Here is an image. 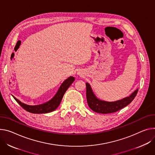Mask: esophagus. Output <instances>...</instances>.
Returning a JSON list of instances; mask_svg holds the SVG:
<instances>
[{"label": "esophagus", "mask_w": 155, "mask_h": 155, "mask_svg": "<svg viewBox=\"0 0 155 155\" xmlns=\"http://www.w3.org/2000/svg\"><path fill=\"white\" fill-rule=\"evenodd\" d=\"M78 74V75H81V74H80V72H78V74Z\"/></svg>", "instance_id": "obj_1"}]
</instances>
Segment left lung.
<instances>
[{
  "mask_svg": "<svg viewBox=\"0 0 155 155\" xmlns=\"http://www.w3.org/2000/svg\"><path fill=\"white\" fill-rule=\"evenodd\" d=\"M87 100L88 106L91 110L100 114H109L118 111L129 104L136 96L138 89L135 90L129 96L115 101H107L97 98L93 91L88 83H86Z\"/></svg>",
  "mask_w": 155,
  "mask_h": 155,
  "instance_id": "obj_1",
  "label": "left lung"
}]
</instances>
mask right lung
Instances as JSON below:
<instances>
[{"label":"right lung","instance_id":"1","mask_svg":"<svg viewBox=\"0 0 155 155\" xmlns=\"http://www.w3.org/2000/svg\"><path fill=\"white\" fill-rule=\"evenodd\" d=\"M75 78L74 77H69L67 78L60 86L59 90H58L57 93L54 96V97L51 99L49 101L37 105H28L25 104L18 99L13 96V98L16 100V101L26 110L28 112H31L33 114H46L49 113V112H52L55 110L58 107L61 102L62 101V97L69 88V87L72 85V83L74 81Z\"/></svg>","mask_w":155,"mask_h":155}]
</instances>
